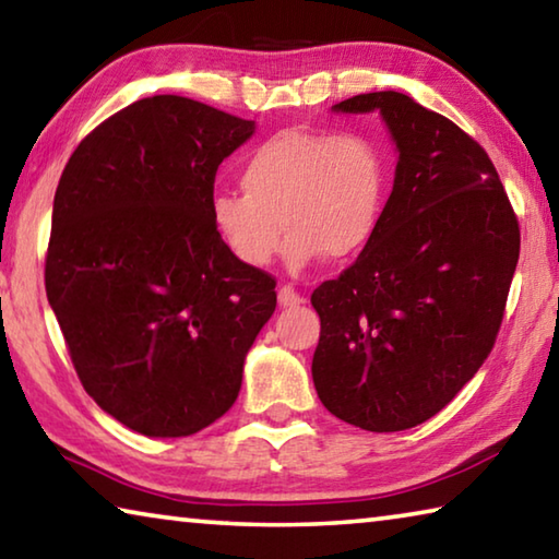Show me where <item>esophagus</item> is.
I'll return each instance as SVG.
<instances>
[{
	"instance_id": "34e87169",
	"label": "esophagus",
	"mask_w": 559,
	"mask_h": 559,
	"mask_svg": "<svg viewBox=\"0 0 559 559\" xmlns=\"http://www.w3.org/2000/svg\"><path fill=\"white\" fill-rule=\"evenodd\" d=\"M278 302H281L283 308H296V306H302V302H306V298H302L296 288L283 286L278 290Z\"/></svg>"
}]
</instances>
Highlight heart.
<instances>
[{"label": "heart", "instance_id": "obj_1", "mask_svg": "<svg viewBox=\"0 0 559 559\" xmlns=\"http://www.w3.org/2000/svg\"><path fill=\"white\" fill-rule=\"evenodd\" d=\"M239 187L243 194L212 200V224L231 257L266 269L286 231L288 266L306 269L320 257L353 259L372 241L390 163L365 132L281 130L246 155Z\"/></svg>", "mask_w": 559, "mask_h": 559}]
</instances>
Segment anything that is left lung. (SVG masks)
<instances>
[{"label": "left lung", "mask_w": 559, "mask_h": 559, "mask_svg": "<svg viewBox=\"0 0 559 559\" xmlns=\"http://www.w3.org/2000/svg\"><path fill=\"white\" fill-rule=\"evenodd\" d=\"M333 110H380L400 159L372 241L310 296L313 382L337 419L404 431L441 412L493 349L520 226L488 153L456 122L396 91Z\"/></svg>", "instance_id": "left-lung-1"}]
</instances>
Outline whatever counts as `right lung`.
<instances>
[{"instance_id":"add662e5","label":"right lung","mask_w":559,"mask_h":559,"mask_svg":"<svg viewBox=\"0 0 559 559\" xmlns=\"http://www.w3.org/2000/svg\"><path fill=\"white\" fill-rule=\"evenodd\" d=\"M253 130L192 98L135 100L81 140L56 187L49 306L83 390L145 437L229 412L276 310V278L212 224L216 169Z\"/></svg>"}]
</instances>
